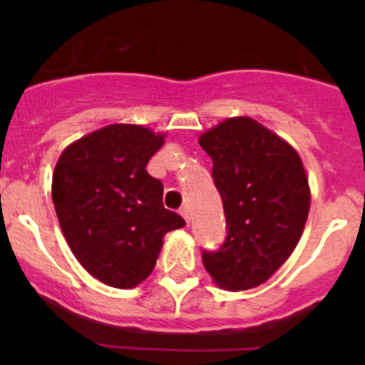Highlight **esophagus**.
I'll use <instances>...</instances> for the list:
<instances>
[{
	"label": "esophagus",
	"instance_id": "34e87169",
	"mask_svg": "<svg viewBox=\"0 0 365 365\" xmlns=\"http://www.w3.org/2000/svg\"><path fill=\"white\" fill-rule=\"evenodd\" d=\"M179 212H180V215L185 217V221L190 222V210H188V206H182V208H180Z\"/></svg>",
	"mask_w": 365,
	"mask_h": 365
}]
</instances>
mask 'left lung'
<instances>
[{"instance_id":"left-lung-1","label":"left lung","mask_w":365,"mask_h":365,"mask_svg":"<svg viewBox=\"0 0 365 365\" xmlns=\"http://www.w3.org/2000/svg\"><path fill=\"white\" fill-rule=\"evenodd\" d=\"M210 155L221 195L227 237L202 250L215 283L247 291L272 276L298 245L311 193L302 159L285 140L256 120L235 117L199 138Z\"/></svg>"}]
</instances>
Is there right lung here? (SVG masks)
Returning a JSON list of instances; mask_svg holds the SVG:
<instances>
[{"label": "right lung", "instance_id": "1", "mask_svg": "<svg viewBox=\"0 0 365 365\" xmlns=\"http://www.w3.org/2000/svg\"><path fill=\"white\" fill-rule=\"evenodd\" d=\"M163 135L113 124L71 144L54 168L53 202L63 235L87 272L117 289L150 276L163 237L185 219L163 205V182L146 172Z\"/></svg>", "mask_w": 365, "mask_h": 365}]
</instances>
